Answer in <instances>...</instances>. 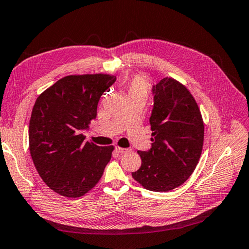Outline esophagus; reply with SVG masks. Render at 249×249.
Wrapping results in <instances>:
<instances>
[{
    "label": "esophagus",
    "instance_id": "obj_1",
    "mask_svg": "<svg viewBox=\"0 0 249 249\" xmlns=\"http://www.w3.org/2000/svg\"><path fill=\"white\" fill-rule=\"evenodd\" d=\"M117 151L119 154H125V153H128V151H130V149H128V148H121V147H117Z\"/></svg>",
    "mask_w": 249,
    "mask_h": 249
}]
</instances>
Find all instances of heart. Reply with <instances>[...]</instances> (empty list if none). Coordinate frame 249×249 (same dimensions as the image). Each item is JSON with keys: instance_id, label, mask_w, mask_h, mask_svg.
Returning a JSON list of instances; mask_svg holds the SVG:
<instances>
[{"instance_id": "obj_1", "label": "heart", "mask_w": 249, "mask_h": 249, "mask_svg": "<svg viewBox=\"0 0 249 249\" xmlns=\"http://www.w3.org/2000/svg\"><path fill=\"white\" fill-rule=\"evenodd\" d=\"M129 98H141L146 100L149 94V84L144 76H135L126 84Z\"/></svg>"}]
</instances>
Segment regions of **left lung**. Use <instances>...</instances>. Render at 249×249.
<instances>
[{"mask_svg": "<svg viewBox=\"0 0 249 249\" xmlns=\"http://www.w3.org/2000/svg\"><path fill=\"white\" fill-rule=\"evenodd\" d=\"M153 93V144L148 151H138L142 165L132 177L145 189L165 192L194 173L203 149L204 123L195 98L178 80L164 77Z\"/></svg>", "mask_w": 249, "mask_h": 249, "instance_id": "left-lung-1", "label": "left lung"}]
</instances>
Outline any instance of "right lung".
I'll list each match as a JSON object with an SVG mask.
<instances>
[{
    "instance_id": "1",
    "label": "right lung",
    "mask_w": 249,
    "mask_h": 249,
    "mask_svg": "<svg viewBox=\"0 0 249 249\" xmlns=\"http://www.w3.org/2000/svg\"><path fill=\"white\" fill-rule=\"evenodd\" d=\"M116 82L109 74L69 75L38 95L29 124V147L39 176L67 197L83 196L98 184L114 146L83 134L96 117L101 95Z\"/></svg>"
}]
</instances>
